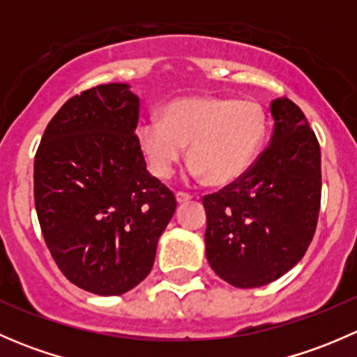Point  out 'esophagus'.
Wrapping results in <instances>:
<instances>
[{"label":"esophagus","mask_w":357,"mask_h":357,"mask_svg":"<svg viewBox=\"0 0 357 357\" xmlns=\"http://www.w3.org/2000/svg\"><path fill=\"white\" fill-rule=\"evenodd\" d=\"M190 200H192V195H188V193H183V192L176 193V202H178V204H186V202Z\"/></svg>","instance_id":"1"}]
</instances>
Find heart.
<instances>
[{"instance_id": "obj_1", "label": "heart", "mask_w": 357, "mask_h": 357, "mask_svg": "<svg viewBox=\"0 0 357 357\" xmlns=\"http://www.w3.org/2000/svg\"><path fill=\"white\" fill-rule=\"evenodd\" d=\"M264 109L254 100L183 96L165 103L158 119L136 131L139 152L157 179L171 178L188 146L192 172L208 185L242 178L266 138Z\"/></svg>"}]
</instances>
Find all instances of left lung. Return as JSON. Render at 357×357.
Here are the masks:
<instances>
[{
    "instance_id": "obj_1",
    "label": "left lung",
    "mask_w": 357,
    "mask_h": 357,
    "mask_svg": "<svg viewBox=\"0 0 357 357\" xmlns=\"http://www.w3.org/2000/svg\"><path fill=\"white\" fill-rule=\"evenodd\" d=\"M271 143L219 193L204 197L205 255L219 278L238 289L275 282L302 259L321 202V152L302 110L271 102Z\"/></svg>"
}]
</instances>
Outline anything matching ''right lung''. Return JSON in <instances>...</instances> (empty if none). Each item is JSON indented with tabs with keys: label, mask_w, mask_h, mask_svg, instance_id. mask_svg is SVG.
Instances as JSON below:
<instances>
[{
	"label": "right lung",
	"mask_w": 357,
	"mask_h": 357,
	"mask_svg": "<svg viewBox=\"0 0 357 357\" xmlns=\"http://www.w3.org/2000/svg\"><path fill=\"white\" fill-rule=\"evenodd\" d=\"M138 117L131 86H96L63 103L34 158L46 245L68 282L96 295L126 294L149 276L176 211L171 190L146 171Z\"/></svg>",
	"instance_id": "obj_1"
}]
</instances>
